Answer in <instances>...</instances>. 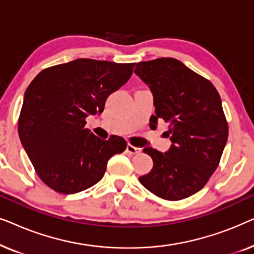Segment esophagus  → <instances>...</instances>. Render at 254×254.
<instances>
[{
    "label": "esophagus",
    "mask_w": 254,
    "mask_h": 254,
    "mask_svg": "<svg viewBox=\"0 0 254 254\" xmlns=\"http://www.w3.org/2000/svg\"><path fill=\"white\" fill-rule=\"evenodd\" d=\"M127 152L130 155H137L141 152V148H137V147H134L133 144H128L127 145Z\"/></svg>",
    "instance_id": "34e87169"
}]
</instances>
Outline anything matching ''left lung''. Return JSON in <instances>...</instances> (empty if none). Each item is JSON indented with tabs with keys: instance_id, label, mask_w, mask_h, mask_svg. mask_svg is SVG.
<instances>
[{
	"instance_id": "1",
	"label": "left lung",
	"mask_w": 254,
	"mask_h": 254,
	"mask_svg": "<svg viewBox=\"0 0 254 254\" xmlns=\"http://www.w3.org/2000/svg\"><path fill=\"white\" fill-rule=\"evenodd\" d=\"M134 72L154 95L150 123H169L165 133L172 143L165 154L144 149L154 166L138 180L164 200L193 195L217 169L227 144L229 128L221 97L213 83L173 58L138 62Z\"/></svg>"
}]
</instances>
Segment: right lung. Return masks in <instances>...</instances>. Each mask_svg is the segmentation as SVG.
Segmentation results:
<instances>
[{
    "mask_svg": "<svg viewBox=\"0 0 254 254\" xmlns=\"http://www.w3.org/2000/svg\"><path fill=\"white\" fill-rule=\"evenodd\" d=\"M134 65L77 59L44 69L30 83L18 134L45 185L61 194L81 192L103 178L112 156L126 150L123 137L102 140L85 127V119L103 112Z\"/></svg>",
    "mask_w": 254,
    "mask_h": 254,
    "instance_id": "1",
    "label": "right lung"
}]
</instances>
